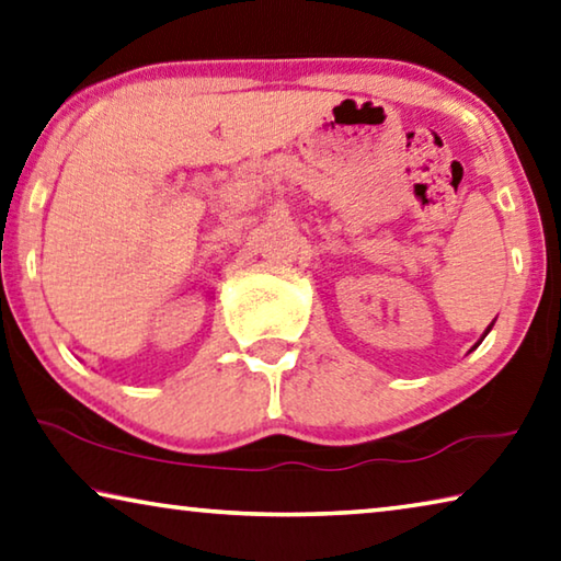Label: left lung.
Masks as SVG:
<instances>
[{
  "instance_id": "obj_1",
  "label": "left lung",
  "mask_w": 561,
  "mask_h": 561,
  "mask_svg": "<svg viewBox=\"0 0 561 561\" xmlns=\"http://www.w3.org/2000/svg\"><path fill=\"white\" fill-rule=\"evenodd\" d=\"M492 327H494V322H492V324H489V327H486V332H484V334H482V340H484V336H486V334H489V329H492ZM482 340H479V342H477V344H474V346H479V344H482ZM474 346H472V350H474ZM472 350H469V352H472Z\"/></svg>"
}]
</instances>
